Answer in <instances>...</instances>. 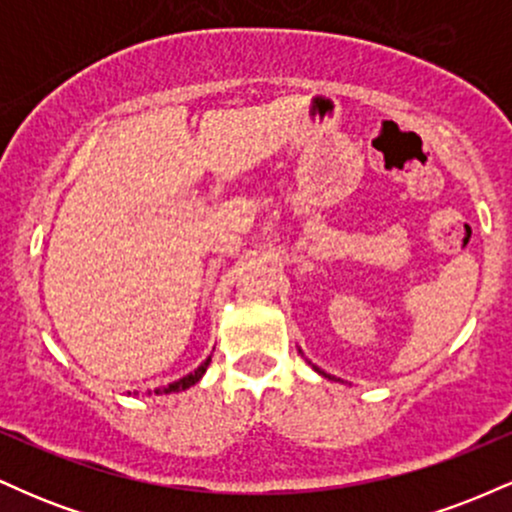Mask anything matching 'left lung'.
I'll use <instances>...</instances> for the list:
<instances>
[{
  "mask_svg": "<svg viewBox=\"0 0 512 512\" xmlns=\"http://www.w3.org/2000/svg\"><path fill=\"white\" fill-rule=\"evenodd\" d=\"M313 368H315V366H313ZM315 370H317V373H322V375H325V378H332V375H327L325 370H320V368H315Z\"/></svg>",
  "mask_w": 512,
  "mask_h": 512,
  "instance_id": "8db88e82",
  "label": "left lung"
}]
</instances>
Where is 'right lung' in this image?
I'll return each mask as SVG.
<instances>
[{"label": "right lung", "instance_id": "1", "mask_svg": "<svg viewBox=\"0 0 512 512\" xmlns=\"http://www.w3.org/2000/svg\"><path fill=\"white\" fill-rule=\"evenodd\" d=\"M209 361L211 358H207V361L202 363V366H199L195 373H190V375H185V378H180V380H175V383H170L168 387H163V390H154L156 395H161V392H180V390H187V387H192L195 383H199V378H202L204 373H207V366H209Z\"/></svg>", "mask_w": 512, "mask_h": 512}]
</instances>
